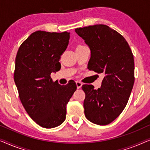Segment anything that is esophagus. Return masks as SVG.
Masks as SVG:
<instances>
[{
    "label": "esophagus",
    "mask_w": 150,
    "mask_h": 150,
    "mask_svg": "<svg viewBox=\"0 0 150 150\" xmlns=\"http://www.w3.org/2000/svg\"><path fill=\"white\" fill-rule=\"evenodd\" d=\"M76 86H77L78 89H80V88H81L82 85H83V84H82L81 82H79V81L76 82Z\"/></svg>",
    "instance_id": "34e87169"
}]
</instances>
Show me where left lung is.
Here are the masks:
<instances>
[{"label": "left lung", "mask_w": 150, "mask_h": 150, "mask_svg": "<svg viewBox=\"0 0 150 150\" xmlns=\"http://www.w3.org/2000/svg\"><path fill=\"white\" fill-rule=\"evenodd\" d=\"M89 47L88 69L102 74V85H84L86 118L98 125L114 121L126 107L134 82V57L124 37L104 24L76 28Z\"/></svg>", "instance_id": "8db88e82"}]
</instances>
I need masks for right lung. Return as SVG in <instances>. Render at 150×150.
<instances>
[{
	"label": "right lung",
	"mask_w": 150,
	"mask_h": 150,
	"mask_svg": "<svg viewBox=\"0 0 150 150\" xmlns=\"http://www.w3.org/2000/svg\"><path fill=\"white\" fill-rule=\"evenodd\" d=\"M69 33H33L20 46L16 57L14 81L22 105L40 126H59L66 117V105L76 90L73 81L61 85L52 72L61 68L59 59L69 44Z\"/></svg>",
	"instance_id": "add662e5"
}]
</instances>
